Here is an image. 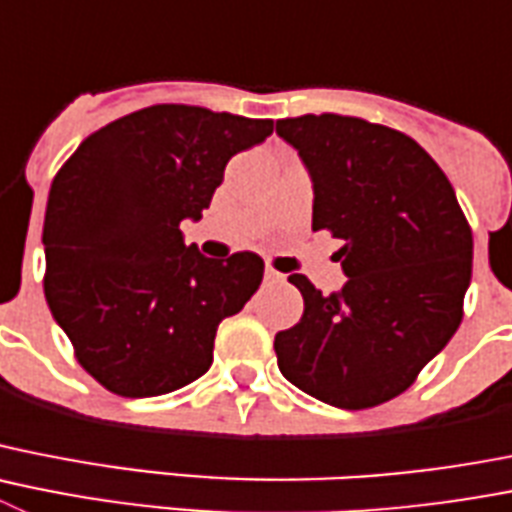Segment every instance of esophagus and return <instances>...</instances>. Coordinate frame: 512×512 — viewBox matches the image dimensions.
<instances>
[{
  "mask_svg": "<svg viewBox=\"0 0 512 512\" xmlns=\"http://www.w3.org/2000/svg\"><path fill=\"white\" fill-rule=\"evenodd\" d=\"M264 276H266V281H269V284H276V281L284 279V276H281L276 269H271V266H266V274Z\"/></svg>",
  "mask_w": 512,
  "mask_h": 512,
  "instance_id": "1",
  "label": "esophagus"
}]
</instances>
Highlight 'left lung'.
Returning a JSON list of instances; mask_svg holds the SVG:
<instances>
[{
	"instance_id": "8db88e82",
	"label": "left lung",
	"mask_w": 512,
	"mask_h": 512,
	"mask_svg": "<svg viewBox=\"0 0 512 512\" xmlns=\"http://www.w3.org/2000/svg\"><path fill=\"white\" fill-rule=\"evenodd\" d=\"M312 177V231L342 238L348 276L322 294L302 274V320L274 337L281 375L337 409L403 393L452 340L472 279V231L454 187L411 137L355 116L276 121Z\"/></svg>"
}]
</instances>
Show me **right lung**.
Masks as SVG:
<instances>
[{
    "mask_svg": "<svg viewBox=\"0 0 512 512\" xmlns=\"http://www.w3.org/2000/svg\"><path fill=\"white\" fill-rule=\"evenodd\" d=\"M271 119L159 103L111 121L75 149L45 210V299L88 373L126 398L198 381L218 325L264 279L251 251L208 259L180 223L200 220L233 154Z\"/></svg>",
    "mask_w": 512,
    "mask_h": 512,
    "instance_id": "add662e5",
    "label": "right lung"
}]
</instances>
